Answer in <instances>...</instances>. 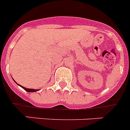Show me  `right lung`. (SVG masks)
<instances>
[{"label": "right lung", "mask_w": 130, "mask_h": 130, "mask_svg": "<svg viewBox=\"0 0 130 130\" xmlns=\"http://www.w3.org/2000/svg\"><path fill=\"white\" fill-rule=\"evenodd\" d=\"M13 81H14V80H13ZM16 83V82H15ZM18 84V83H17ZM18 85L19 86H20L21 87H22L23 88L24 90H25V91H26V92H36V91H38L39 90H40V89H39V90H38V89H32H32H31V88H25V87H23V86H21L20 85H19V84H18Z\"/></svg>", "instance_id": "obj_1"}]
</instances>
